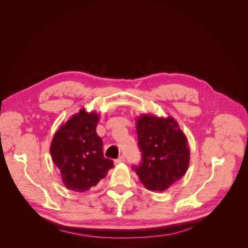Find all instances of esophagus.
<instances>
[{
	"label": "esophagus",
	"instance_id": "esophagus-1",
	"mask_svg": "<svg viewBox=\"0 0 248 248\" xmlns=\"http://www.w3.org/2000/svg\"><path fill=\"white\" fill-rule=\"evenodd\" d=\"M124 156H123V155H121L119 158H117V159H115V164H119V163H122V162H124Z\"/></svg>",
	"mask_w": 248,
	"mask_h": 248
}]
</instances>
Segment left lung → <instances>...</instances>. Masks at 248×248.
Returning <instances> with one entry per match:
<instances>
[{
  "label": "left lung",
  "mask_w": 248,
  "mask_h": 248,
  "mask_svg": "<svg viewBox=\"0 0 248 248\" xmlns=\"http://www.w3.org/2000/svg\"><path fill=\"white\" fill-rule=\"evenodd\" d=\"M136 132L142 160L132 170L148 190H168L188 170L190 150L186 135L172 117L148 114L137 119Z\"/></svg>",
  "instance_id": "8db88e82"
}]
</instances>
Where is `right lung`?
I'll list each match as a JSON object with an SVG mask.
<instances>
[{"label": "right lung", "instance_id": "right-lung-1", "mask_svg": "<svg viewBox=\"0 0 248 248\" xmlns=\"http://www.w3.org/2000/svg\"><path fill=\"white\" fill-rule=\"evenodd\" d=\"M98 121L95 111L89 113L82 108L63 124L52 138L50 155L69 190L87 192L114 168L113 160L103 155V143L96 133Z\"/></svg>", "mask_w": 248, "mask_h": 248}]
</instances>
